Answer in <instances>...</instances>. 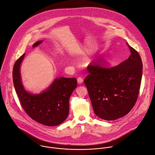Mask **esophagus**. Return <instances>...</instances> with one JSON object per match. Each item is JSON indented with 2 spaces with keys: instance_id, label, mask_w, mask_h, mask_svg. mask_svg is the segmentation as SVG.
Returning <instances> with one entry per match:
<instances>
[{
  "instance_id": "1",
  "label": "esophagus",
  "mask_w": 155,
  "mask_h": 155,
  "mask_svg": "<svg viewBox=\"0 0 155 155\" xmlns=\"http://www.w3.org/2000/svg\"><path fill=\"white\" fill-rule=\"evenodd\" d=\"M77 82H78V84H81V83L83 82V77H79L77 78Z\"/></svg>"
}]
</instances>
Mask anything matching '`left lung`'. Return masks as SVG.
I'll return each instance as SVG.
<instances>
[{"label": "left lung", "mask_w": 155, "mask_h": 155, "mask_svg": "<svg viewBox=\"0 0 155 155\" xmlns=\"http://www.w3.org/2000/svg\"><path fill=\"white\" fill-rule=\"evenodd\" d=\"M126 44L130 55L119 64L108 68L96 62L87 67L89 74L84 82L95 114L104 120H114L124 117L132 110L138 98L143 63L138 51Z\"/></svg>", "instance_id": "8db88e82"}]
</instances>
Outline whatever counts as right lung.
Masks as SVG:
<instances>
[{
    "label": "right lung",
    "mask_w": 155,
    "mask_h": 155,
    "mask_svg": "<svg viewBox=\"0 0 155 155\" xmlns=\"http://www.w3.org/2000/svg\"><path fill=\"white\" fill-rule=\"evenodd\" d=\"M42 42V41L36 42L33 47ZM25 55V53L17 60L12 71L14 86L22 108L31 119L39 124L48 126L62 124L69 114V97L77 86L76 78H56L42 93H28L22 84L20 72Z\"/></svg>",
    "instance_id": "add662e5"
}]
</instances>
